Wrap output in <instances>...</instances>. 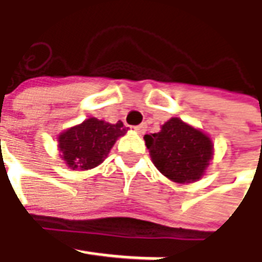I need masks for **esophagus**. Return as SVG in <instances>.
<instances>
[{
  "label": "esophagus",
  "mask_w": 262,
  "mask_h": 262,
  "mask_svg": "<svg viewBox=\"0 0 262 262\" xmlns=\"http://www.w3.org/2000/svg\"><path fill=\"white\" fill-rule=\"evenodd\" d=\"M136 129H137V133H138V134H144V133H146V129H147V125H146V124H140L138 126H136Z\"/></svg>",
  "instance_id": "34e87169"
}]
</instances>
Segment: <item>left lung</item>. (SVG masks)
<instances>
[{
  "instance_id": "left-lung-1",
  "label": "left lung",
  "mask_w": 262,
  "mask_h": 262,
  "mask_svg": "<svg viewBox=\"0 0 262 262\" xmlns=\"http://www.w3.org/2000/svg\"><path fill=\"white\" fill-rule=\"evenodd\" d=\"M155 166L178 184L195 182L213 157L210 137L179 118H170L162 129L144 136Z\"/></svg>"
}]
</instances>
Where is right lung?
I'll return each mask as SVG.
<instances>
[{"instance_id": "obj_1", "label": "right lung", "mask_w": 262, "mask_h": 262, "mask_svg": "<svg viewBox=\"0 0 262 262\" xmlns=\"http://www.w3.org/2000/svg\"><path fill=\"white\" fill-rule=\"evenodd\" d=\"M126 129L121 121L109 124L97 118H89L59 134L61 159L73 170L93 169L105 160L116 140L124 136Z\"/></svg>"}]
</instances>
